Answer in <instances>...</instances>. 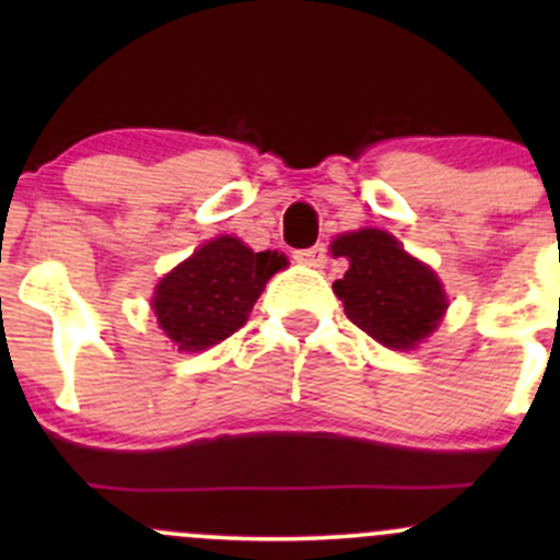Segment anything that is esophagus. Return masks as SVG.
Wrapping results in <instances>:
<instances>
[{
	"label": "esophagus",
	"mask_w": 560,
	"mask_h": 560,
	"mask_svg": "<svg viewBox=\"0 0 560 560\" xmlns=\"http://www.w3.org/2000/svg\"><path fill=\"white\" fill-rule=\"evenodd\" d=\"M295 259L301 265H308V268H325L327 248L322 244H316L312 248H301V252H295Z\"/></svg>",
	"instance_id": "1"
}]
</instances>
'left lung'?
Returning <instances> with one entry per match:
<instances>
[{
  "instance_id": "obj_1",
  "label": "left lung",
  "mask_w": 560,
  "mask_h": 560,
  "mask_svg": "<svg viewBox=\"0 0 560 560\" xmlns=\"http://www.w3.org/2000/svg\"><path fill=\"white\" fill-rule=\"evenodd\" d=\"M349 270L332 284L349 319L389 349H415L442 322L450 301L439 276L385 230L365 228L332 241Z\"/></svg>"
}]
</instances>
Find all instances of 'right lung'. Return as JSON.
Segmentation results:
<instances>
[{"mask_svg":"<svg viewBox=\"0 0 560 560\" xmlns=\"http://www.w3.org/2000/svg\"><path fill=\"white\" fill-rule=\"evenodd\" d=\"M279 252H252L233 235L208 241L156 284L151 308L180 352H202L246 325L248 312L276 270Z\"/></svg>","mask_w":560,"mask_h":560,"instance_id":"add662e5","label":"right lung"}]
</instances>
